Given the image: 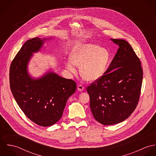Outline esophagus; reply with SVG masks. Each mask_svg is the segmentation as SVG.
Masks as SVG:
<instances>
[{
    "mask_svg": "<svg viewBox=\"0 0 156 156\" xmlns=\"http://www.w3.org/2000/svg\"><path fill=\"white\" fill-rule=\"evenodd\" d=\"M85 89V88L83 87V86H82V85H78V87H77V89H78V90H79L80 92H82V91H83V90Z\"/></svg>",
    "mask_w": 156,
    "mask_h": 156,
    "instance_id": "esophagus-1",
    "label": "esophagus"
}]
</instances>
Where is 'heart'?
<instances>
[{
    "instance_id": "1",
    "label": "heart",
    "mask_w": 156,
    "mask_h": 156,
    "mask_svg": "<svg viewBox=\"0 0 156 156\" xmlns=\"http://www.w3.org/2000/svg\"><path fill=\"white\" fill-rule=\"evenodd\" d=\"M70 61L66 64L67 70L76 74L75 66L80 67L82 77L87 81L94 82L99 79L105 73L110 60L109 51L93 44H77L73 50Z\"/></svg>"
}]
</instances>
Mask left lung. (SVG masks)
<instances>
[{
  "instance_id": "1",
  "label": "left lung",
  "mask_w": 156,
  "mask_h": 156,
  "mask_svg": "<svg viewBox=\"0 0 156 156\" xmlns=\"http://www.w3.org/2000/svg\"><path fill=\"white\" fill-rule=\"evenodd\" d=\"M119 46L104 74L87 88L94 118L103 125L124 121L136 109L142 83L141 63L130 44L111 39Z\"/></svg>"
}]
</instances>
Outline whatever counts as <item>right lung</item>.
<instances>
[{"label": "right lung", "mask_w": 156, "mask_h": 156, "mask_svg": "<svg viewBox=\"0 0 156 156\" xmlns=\"http://www.w3.org/2000/svg\"><path fill=\"white\" fill-rule=\"evenodd\" d=\"M47 40L36 37L27 41L9 69L10 88L17 103L29 119L43 127L61 119L68 98L76 89L74 81L50 70L38 78L29 74L27 67L33 53L39 51Z\"/></svg>", "instance_id": "obj_1"}]
</instances>
